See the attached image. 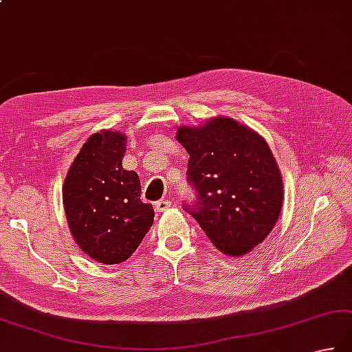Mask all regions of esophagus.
I'll return each mask as SVG.
<instances>
[{"label":"esophagus","mask_w":352,"mask_h":352,"mask_svg":"<svg viewBox=\"0 0 352 352\" xmlns=\"http://www.w3.org/2000/svg\"><path fill=\"white\" fill-rule=\"evenodd\" d=\"M169 208H170V201H168V199H160V201L155 203L157 212H166Z\"/></svg>","instance_id":"34e87169"}]
</instances>
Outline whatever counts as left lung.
I'll return each mask as SVG.
<instances>
[{"label":"left lung","mask_w":352,"mask_h":352,"mask_svg":"<svg viewBox=\"0 0 352 352\" xmlns=\"http://www.w3.org/2000/svg\"><path fill=\"white\" fill-rule=\"evenodd\" d=\"M177 140L189 154L186 180L195 190L183 209L212 244L239 256L263 243L278 221L284 199L278 163L267 142L232 119L183 126Z\"/></svg>","instance_id":"left-lung-1"}]
</instances>
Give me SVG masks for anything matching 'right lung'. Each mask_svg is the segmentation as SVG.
Returning <instances> with one entry per match:
<instances>
[{
    "instance_id": "1",
    "label": "right lung",
    "mask_w": 352,
    "mask_h": 352,
    "mask_svg": "<svg viewBox=\"0 0 352 352\" xmlns=\"http://www.w3.org/2000/svg\"><path fill=\"white\" fill-rule=\"evenodd\" d=\"M126 137L102 131L76 155L62 189L76 243L89 258L111 265L128 259L154 223L153 204L140 199V178L122 166Z\"/></svg>"
}]
</instances>
